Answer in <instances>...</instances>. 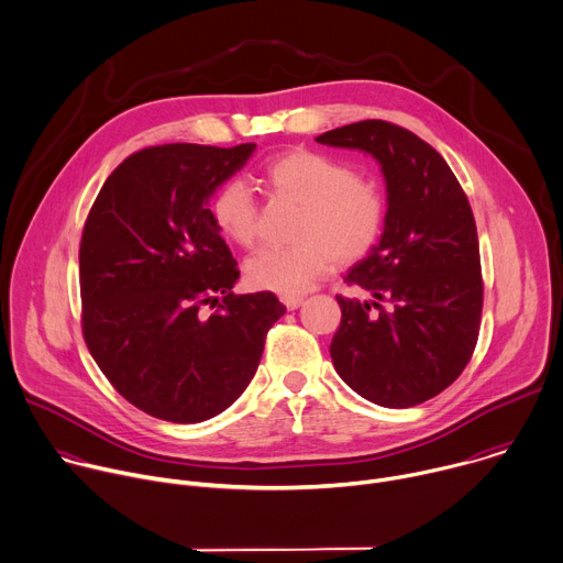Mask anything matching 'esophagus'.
Masks as SVG:
<instances>
[{"instance_id":"esophagus-1","label":"esophagus","mask_w":563,"mask_h":563,"mask_svg":"<svg viewBox=\"0 0 563 563\" xmlns=\"http://www.w3.org/2000/svg\"><path fill=\"white\" fill-rule=\"evenodd\" d=\"M282 303H284L288 310H297V308L303 303V297H299V295H282Z\"/></svg>"}]
</instances>
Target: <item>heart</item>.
<instances>
[{
	"mask_svg": "<svg viewBox=\"0 0 563 563\" xmlns=\"http://www.w3.org/2000/svg\"><path fill=\"white\" fill-rule=\"evenodd\" d=\"M262 179L271 195L301 206L295 246L260 249L244 264L246 282L279 295L303 292L334 262L353 264L377 244L386 203L373 181L328 155L295 148L266 162ZM210 217L229 242L249 249L257 238V203L242 179L223 181Z\"/></svg>",
	"mask_w": 563,
	"mask_h": 563,
	"instance_id": "1",
	"label": "heart"
}]
</instances>
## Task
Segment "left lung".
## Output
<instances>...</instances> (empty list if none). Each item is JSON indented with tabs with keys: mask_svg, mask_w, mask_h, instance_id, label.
Segmentation results:
<instances>
[{
	"mask_svg": "<svg viewBox=\"0 0 563 563\" xmlns=\"http://www.w3.org/2000/svg\"><path fill=\"white\" fill-rule=\"evenodd\" d=\"M314 140L371 155L386 184L382 238L344 275L368 299L336 297L334 371L377 406L423 404L462 375L479 334L484 288L468 197L445 159L401 126L366 120Z\"/></svg>",
	"mask_w": 563,
	"mask_h": 563,
	"instance_id": "left-lung-1",
	"label": "left lung"
}]
</instances>
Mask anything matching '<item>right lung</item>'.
<instances>
[{"label":"right lung","mask_w":563,"mask_h":563,"mask_svg":"<svg viewBox=\"0 0 563 563\" xmlns=\"http://www.w3.org/2000/svg\"><path fill=\"white\" fill-rule=\"evenodd\" d=\"M255 148H144L112 170L86 219V346L115 390L157 419L197 423L227 410L286 312L273 292H233L238 262L208 208ZM208 302L212 316L200 312Z\"/></svg>","instance_id":"obj_1"}]
</instances>
